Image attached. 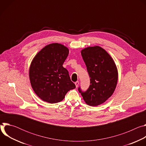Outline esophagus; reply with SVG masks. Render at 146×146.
<instances>
[{"mask_svg":"<svg viewBox=\"0 0 146 146\" xmlns=\"http://www.w3.org/2000/svg\"><path fill=\"white\" fill-rule=\"evenodd\" d=\"M78 84H79V81H76V82H75V85H76V87H77L78 86Z\"/></svg>","mask_w":146,"mask_h":146,"instance_id":"34e87169","label":"esophagus"}]
</instances>
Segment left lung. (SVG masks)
<instances>
[{"label": "left lung", "mask_w": 146, "mask_h": 146, "mask_svg": "<svg viewBox=\"0 0 146 146\" xmlns=\"http://www.w3.org/2000/svg\"><path fill=\"white\" fill-rule=\"evenodd\" d=\"M81 55L90 78L86 91L78 90L88 105L96 106L105 102L113 94L118 80V71L110 55L99 46L83 49Z\"/></svg>", "instance_id": "1"}]
</instances>
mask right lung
<instances>
[{
  "instance_id": "1",
  "label": "right lung",
  "mask_w": 146,
  "mask_h": 146,
  "mask_svg": "<svg viewBox=\"0 0 146 146\" xmlns=\"http://www.w3.org/2000/svg\"><path fill=\"white\" fill-rule=\"evenodd\" d=\"M69 49L58 43H52L41 49L33 59L29 78L36 94L43 100L55 103L63 100L66 93L74 89L69 72L63 64Z\"/></svg>"
}]
</instances>
